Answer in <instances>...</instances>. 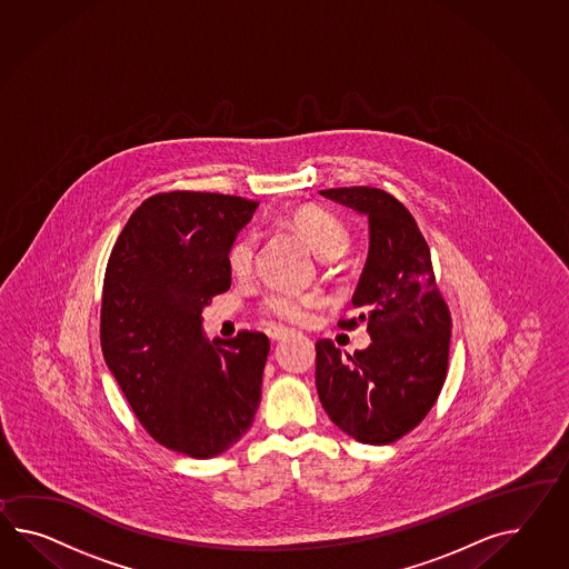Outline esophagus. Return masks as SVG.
Returning <instances> with one entry per match:
<instances>
[{"instance_id":"obj_1","label":"esophagus","mask_w":569,"mask_h":569,"mask_svg":"<svg viewBox=\"0 0 569 569\" xmlns=\"http://www.w3.org/2000/svg\"><path fill=\"white\" fill-rule=\"evenodd\" d=\"M291 333H293V331L288 329V327H269V329H267V335H269L271 341H281V339H286V337Z\"/></svg>"}]
</instances>
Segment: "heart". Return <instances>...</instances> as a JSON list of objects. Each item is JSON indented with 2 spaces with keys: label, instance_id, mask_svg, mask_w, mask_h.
I'll list each match as a JSON object with an SVG mask.
<instances>
[{
  "label": "heart",
  "instance_id": "heart-1",
  "mask_svg": "<svg viewBox=\"0 0 569 569\" xmlns=\"http://www.w3.org/2000/svg\"><path fill=\"white\" fill-rule=\"evenodd\" d=\"M291 226L298 234L302 236L306 244L312 252L322 259L331 261L341 254H346L351 242V236L346 223L337 216L320 208L298 209L291 216ZM257 254V238L252 234H242L236 238L228 250V267L234 276H247L254 264ZM319 305V298L315 293H271L264 300V308L269 315L279 319L298 322L306 317L310 308Z\"/></svg>",
  "mask_w": 569,
  "mask_h": 569
}]
</instances>
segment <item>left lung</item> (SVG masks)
I'll return each mask as SVG.
<instances>
[{"label":"left lung","mask_w":569,"mask_h":569,"mask_svg":"<svg viewBox=\"0 0 569 569\" xmlns=\"http://www.w3.org/2000/svg\"><path fill=\"white\" fill-rule=\"evenodd\" d=\"M325 199L368 218V257L353 308L372 343L343 353L317 341V390L335 426L361 443H390L428 416L448 368L450 315L433 279L430 247L413 216L387 191L343 187ZM358 320H341L356 327Z\"/></svg>","instance_id":"obj_1"}]
</instances>
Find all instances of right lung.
<instances>
[{"label": "right lung", "mask_w": 569, "mask_h": 569, "mask_svg": "<svg viewBox=\"0 0 569 569\" xmlns=\"http://www.w3.org/2000/svg\"><path fill=\"white\" fill-rule=\"evenodd\" d=\"M259 201L234 194H153L129 218L102 290L100 341L114 380L153 440L213 458L252 426L269 339H211L203 308L230 288L228 249Z\"/></svg>", "instance_id": "obj_1"}]
</instances>
